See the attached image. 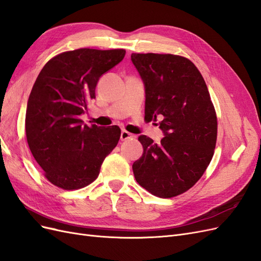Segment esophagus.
Returning <instances> with one entry per match:
<instances>
[{"label":"esophagus","instance_id":"obj_1","mask_svg":"<svg viewBox=\"0 0 261 261\" xmlns=\"http://www.w3.org/2000/svg\"><path fill=\"white\" fill-rule=\"evenodd\" d=\"M134 138V135L130 133H128L127 130H122L121 133V140L124 141V140H128V139H133Z\"/></svg>","mask_w":261,"mask_h":261}]
</instances>
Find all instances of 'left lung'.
I'll return each mask as SVG.
<instances>
[{
	"instance_id": "1",
	"label": "left lung",
	"mask_w": 261,
	"mask_h": 261,
	"mask_svg": "<svg viewBox=\"0 0 261 261\" xmlns=\"http://www.w3.org/2000/svg\"><path fill=\"white\" fill-rule=\"evenodd\" d=\"M145 84V118H161L159 144L140 135L141 158L133 164L137 183L160 198L192 188L215 152L218 122L206 82L194 63L175 54L132 53Z\"/></svg>"
}]
</instances>
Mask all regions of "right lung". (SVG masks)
Here are the masks:
<instances>
[{
  "label": "right lung",
  "mask_w": 261,
  "mask_h": 261,
  "mask_svg": "<svg viewBox=\"0 0 261 261\" xmlns=\"http://www.w3.org/2000/svg\"><path fill=\"white\" fill-rule=\"evenodd\" d=\"M124 49H77L55 55L39 73L26 110V137L50 183L65 191L91 184L121 137L118 126L83 125L99 78L120 63Z\"/></svg>",
  "instance_id": "add662e5"
}]
</instances>
